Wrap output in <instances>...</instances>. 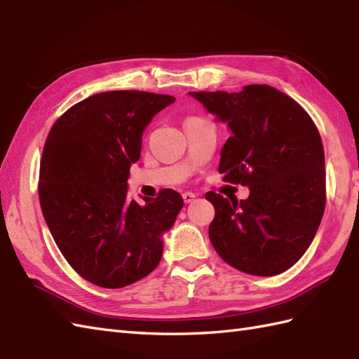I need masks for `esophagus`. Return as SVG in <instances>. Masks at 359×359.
Instances as JSON below:
<instances>
[{"label": "esophagus", "mask_w": 359, "mask_h": 359, "mask_svg": "<svg viewBox=\"0 0 359 359\" xmlns=\"http://www.w3.org/2000/svg\"><path fill=\"white\" fill-rule=\"evenodd\" d=\"M182 197H184V202H185V203H191V202L196 199V194L187 191V193L182 194Z\"/></svg>", "instance_id": "esophagus-1"}]
</instances>
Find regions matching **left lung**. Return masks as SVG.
Wrapping results in <instances>:
<instances>
[{
	"label": "left lung",
	"mask_w": 359,
	"mask_h": 359,
	"mask_svg": "<svg viewBox=\"0 0 359 359\" xmlns=\"http://www.w3.org/2000/svg\"><path fill=\"white\" fill-rule=\"evenodd\" d=\"M226 123L219 172L248 187L245 201L207 193L208 236L224 261L255 276H276L306 253L325 207L324 148L299 103L269 85L239 93H189Z\"/></svg>",
	"instance_id": "8db88e82"
}]
</instances>
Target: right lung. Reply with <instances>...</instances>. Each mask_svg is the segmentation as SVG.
Wrapping results in <instances>:
<instances>
[{
    "label": "right lung",
    "mask_w": 359,
    "mask_h": 359,
    "mask_svg": "<svg viewBox=\"0 0 359 359\" xmlns=\"http://www.w3.org/2000/svg\"><path fill=\"white\" fill-rule=\"evenodd\" d=\"M174 102L143 90L90 95L53 123L44 143L38 185L44 220L66 261L98 287L121 288L148 276L184 207L174 189L142 203L128 197L144 129Z\"/></svg>",
    "instance_id": "obj_1"
}]
</instances>
